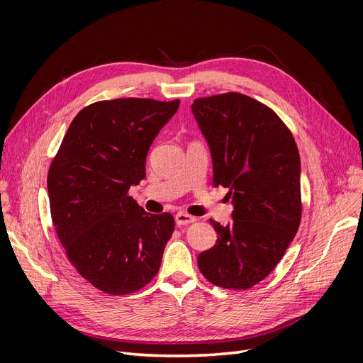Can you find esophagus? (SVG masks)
I'll return each instance as SVG.
<instances>
[{
    "mask_svg": "<svg viewBox=\"0 0 363 363\" xmlns=\"http://www.w3.org/2000/svg\"><path fill=\"white\" fill-rule=\"evenodd\" d=\"M195 221H196L195 216H191V215L184 213V212H179L177 215H175V224H177L179 227H180V225L192 224V223H195Z\"/></svg>",
    "mask_w": 363,
    "mask_h": 363,
    "instance_id": "34e87169",
    "label": "esophagus"
}]
</instances>
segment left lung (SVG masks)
Segmentation results:
<instances>
[{
  "instance_id": "left-lung-1",
  "label": "left lung",
  "mask_w": 363,
  "mask_h": 363,
  "mask_svg": "<svg viewBox=\"0 0 363 363\" xmlns=\"http://www.w3.org/2000/svg\"><path fill=\"white\" fill-rule=\"evenodd\" d=\"M192 113L211 148L212 184L227 188L233 204L232 224L211 219L218 239L199 268L219 288L248 289L277 267L298 230V148L276 112L242 94L196 98Z\"/></svg>"
}]
</instances>
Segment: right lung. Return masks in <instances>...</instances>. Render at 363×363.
<instances>
[{
  "mask_svg": "<svg viewBox=\"0 0 363 363\" xmlns=\"http://www.w3.org/2000/svg\"><path fill=\"white\" fill-rule=\"evenodd\" d=\"M180 100L118 98L79 112L48 171L54 228L72 267L96 289L125 295L159 272L171 213H147L130 186L145 179L148 150Z\"/></svg>",
  "mask_w": 363,
  "mask_h": 363,
  "instance_id": "add662e5",
  "label": "right lung"
}]
</instances>
